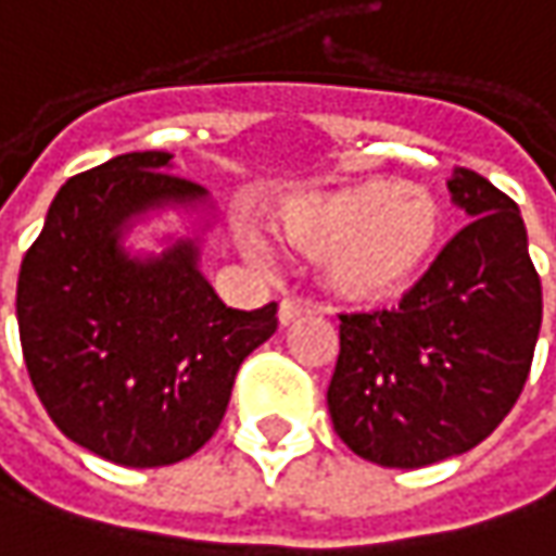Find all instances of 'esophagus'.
<instances>
[{
    "label": "esophagus",
    "mask_w": 556,
    "mask_h": 556,
    "mask_svg": "<svg viewBox=\"0 0 556 556\" xmlns=\"http://www.w3.org/2000/svg\"><path fill=\"white\" fill-rule=\"evenodd\" d=\"M305 305L302 302H295V299H282L279 302V324H292L295 317H302L305 314Z\"/></svg>",
    "instance_id": "34e87169"
}]
</instances>
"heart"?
Instances as JSON below:
<instances>
[{
  "instance_id": "heart-1",
  "label": "heart",
  "mask_w": 556,
  "mask_h": 556,
  "mask_svg": "<svg viewBox=\"0 0 556 556\" xmlns=\"http://www.w3.org/2000/svg\"><path fill=\"white\" fill-rule=\"evenodd\" d=\"M441 229V207L425 188L368 179L333 191L286 219V239L324 257L327 286L355 302L390 299L428 261ZM254 257L267 251L251 242Z\"/></svg>"
}]
</instances>
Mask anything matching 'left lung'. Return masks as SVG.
Masks as SVG:
<instances>
[{
    "label": "left lung",
    "mask_w": 556,
    "mask_h": 556,
    "mask_svg": "<svg viewBox=\"0 0 556 556\" xmlns=\"http://www.w3.org/2000/svg\"><path fill=\"white\" fill-rule=\"evenodd\" d=\"M472 219L400 305L340 314L333 431L362 459L421 469L484 441L516 406L541 330V279L513 198L450 179Z\"/></svg>",
    "instance_id": "obj_1"
}]
</instances>
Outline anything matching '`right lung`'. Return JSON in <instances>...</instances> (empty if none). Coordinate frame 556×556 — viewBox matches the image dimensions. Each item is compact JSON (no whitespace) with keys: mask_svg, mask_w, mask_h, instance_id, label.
Masks as SVG:
<instances>
[{"mask_svg":"<svg viewBox=\"0 0 556 556\" xmlns=\"http://www.w3.org/2000/svg\"><path fill=\"white\" fill-rule=\"evenodd\" d=\"M204 188L169 153H122L65 181L17 274V333L52 425L131 469L173 466L219 428L248 355L277 330V302L226 308L198 270V245L128 257L131 216L194 204Z\"/></svg>","mask_w":556,"mask_h":556,"instance_id":"1","label":"right lung"}]
</instances>
